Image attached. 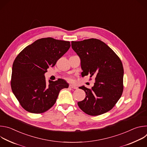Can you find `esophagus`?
Segmentation results:
<instances>
[{"label":"esophagus","mask_w":147,"mask_h":147,"mask_svg":"<svg viewBox=\"0 0 147 147\" xmlns=\"http://www.w3.org/2000/svg\"><path fill=\"white\" fill-rule=\"evenodd\" d=\"M69 87L71 88H72V89H77V87L76 86L73 85V84H70V85L69 86Z\"/></svg>","instance_id":"obj_1"}]
</instances>
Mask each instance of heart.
I'll return each mask as SVG.
<instances>
[{"label":"heart","mask_w":147,"mask_h":147,"mask_svg":"<svg viewBox=\"0 0 147 147\" xmlns=\"http://www.w3.org/2000/svg\"><path fill=\"white\" fill-rule=\"evenodd\" d=\"M68 80H69V81H73V79L71 78H68Z\"/></svg>","instance_id":"1"}]
</instances>
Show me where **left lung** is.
Wrapping results in <instances>:
<instances>
[{"instance_id": "left-lung-1", "label": "left lung", "mask_w": 147, "mask_h": 147, "mask_svg": "<svg viewBox=\"0 0 147 147\" xmlns=\"http://www.w3.org/2000/svg\"><path fill=\"white\" fill-rule=\"evenodd\" d=\"M71 47L81 61L82 77L95 76L91 89L79 87L86 98L77 103L79 108L91 116H98L111 110L123 90L122 63L105 43L97 39L71 41Z\"/></svg>"}]
</instances>
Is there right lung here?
Segmentation results:
<instances>
[{
    "label": "right lung",
    "instance_id": "obj_1",
    "mask_svg": "<svg viewBox=\"0 0 147 147\" xmlns=\"http://www.w3.org/2000/svg\"><path fill=\"white\" fill-rule=\"evenodd\" d=\"M70 47L69 41L41 38L26 47L13 64L11 87L22 107L32 113H44L55 103L59 92L67 88L63 79L49 80L45 73Z\"/></svg>",
    "mask_w": 147,
    "mask_h": 147
}]
</instances>
